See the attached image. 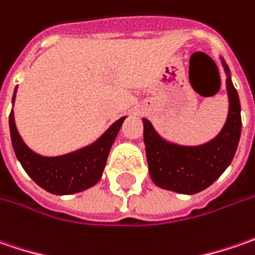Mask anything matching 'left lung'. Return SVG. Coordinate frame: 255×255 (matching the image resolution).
<instances>
[{
  "label": "left lung",
  "instance_id": "1",
  "mask_svg": "<svg viewBox=\"0 0 255 255\" xmlns=\"http://www.w3.org/2000/svg\"><path fill=\"white\" fill-rule=\"evenodd\" d=\"M223 65L228 75L230 111L216 139L200 147L174 145L161 138L148 120H142L149 177L161 188L181 194L200 193L214 183L234 158L241 135V107L227 64L223 61Z\"/></svg>",
  "mask_w": 255,
  "mask_h": 255
}]
</instances>
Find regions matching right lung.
Segmentation results:
<instances>
[{"label":"right lung","instance_id":"add662e5","mask_svg":"<svg viewBox=\"0 0 255 255\" xmlns=\"http://www.w3.org/2000/svg\"><path fill=\"white\" fill-rule=\"evenodd\" d=\"M17 90V88H15ZM15 98V91L12 101ZM126 118V117H124ZM124 118H120L93 145L61 157H42L28 148L18 134L14 114H9V131L15 155L27 174L51 194L65 195L84 191L101 178L107 157Z\"/></svg>","mask_w":255,"mask_h":255}]
</instances>
